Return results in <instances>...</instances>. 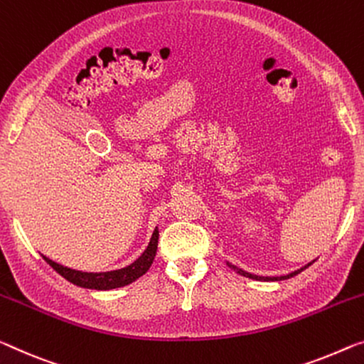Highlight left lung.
<instances>
[{
	"instance_id": "obj_1",
	"label": "left lung",
	"mask_w": 364,
	"mask_h": 364,
	"mask_svg": "<svg viewBox=\"0 0 364 364\" xmlns=\"http://www.w3.org/2000/svg\"><path fill=\"white\" fill-rule=\"evenodd\" d=\"M311 264H312V262H311ZM309 264V265H311ZM229 267H231L232 268V270L234 272H236V273H239V275H242V277H245V278H252V279H264V282H270V279H272V282H273V279H288V278H291V277H294V275H298V273L299 272H303L304 270V268H307V265L306 267H303V268H299V270H296V272H293V273H289V275H283V277H275V278H268V277H259V275H252V273H249V272H244L242 270V268H239V267H236V265H229Z\"/></svg>"
}]
</instances>
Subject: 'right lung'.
I'll return each mask as SVG.
<instances>
[{"instance_id": "1", "label": "right lung", "mask_w": 364, "mask_h": 364, "mask_svg": "<svg viewBox=\"0 0 364 364\" xmlns=\"http://www.w3.org/2000/svg\"><path fill=\"white\" fill-rule=\"evenodd\" d=\"M158 228L154 229L153 237L149 240V245L146 250L139 255V259L133 262L132 265H128L125 268H120V270H114V272H104V273H87V272H80V270H73V268L63 267L57 264V262L46 259L47 264L53 268L55 272L60 273L61 277L68 279L70 283L77 284L81 288H89V289H114V288H120L125 287V284H130L138 279L139 277H143L144 273L149 270L151 264H153L154 257H156V250H158Z\"/></svg>"}]
</instances>
